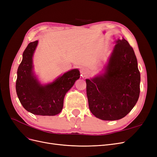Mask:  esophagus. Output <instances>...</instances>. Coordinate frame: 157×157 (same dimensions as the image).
Returning a JSON list of instances; mask_svg holds the SVG:
<instances>
[{
	"label": "esophagus",
	"mask_w": 157,
	"mask_h": 157,
	"mask_svg": "<svg viewBox=\"0 0 157 157\" xmlns=\"http://www.w3.org/2000/svg\"><path fill=\"white\" fill-rule=\"evenodd\" d=\"M80 73H81V76H82V77H85L88 73L86 69H85V68H81L80 69Z\"/></svg>",
	"instance_id": "1"
}]
</instances>
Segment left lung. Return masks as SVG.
Segmentation results:
<instances>
[{
    "mask_svg": "<svg viewBox=\"0 0 157 157\" xmlns=\"http://www.w3.org/2000/svg\"><path fill=\"white\" fill-rule=\"evenodd\" d=\"M90 110L103 121L124 117L136 104L140 93V73L132 47L124 38L118 39L105 72L86 79Z\"/></svg>",
    "mask_w": 157,
    "mask_h": 157,
    "instance_id": "8db88e82",
    "label": "left lung"
}]
</instances>
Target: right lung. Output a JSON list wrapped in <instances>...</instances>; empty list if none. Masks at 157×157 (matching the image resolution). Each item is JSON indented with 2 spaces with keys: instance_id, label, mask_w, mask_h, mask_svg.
<instances>
[{
  "instance_id": "add662e5",
  "label": "right lung",
  "mask_w": 157,
  "mask_h": 157,
  "mask_svg": "<svg viewBox=\"0 0 157 157\" xmlns=\"http://www.w3.org/2000/svg\"><path fill=\"white\" fill-rule=\"evenodd\" d=\"M38 40L30 42L23 53L17 69L16 89L23 107L34 115L54 116L63 109L65 94L80 77L77 69H72L54 82L42 85L33 73V56Z\"/></svg>"
}]
</instances>
